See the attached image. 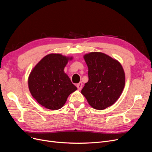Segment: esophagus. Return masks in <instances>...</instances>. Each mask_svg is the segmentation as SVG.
Here are the masks:
<instances>
[{"label":"esophagus","instance_id":"esophagus-1","mask_svg":"<svg viewBox=\"0 0 152 152\" xmlns=\"http://www.w3.org/2000/svg\"><path fill=\"white\" fill-rule=\"evenodd\" d=\"M76 86H77V89H78L79 91H80V90H81L82 87H83V84H82V83L81 82V83H78Z\"/></svg>","mask_w":152,"mask_h":152}]
</instances>
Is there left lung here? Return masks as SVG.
<instances>
[{
	"mask_svg": "<svg viewBox=\"0 0 152 152\" xmlns=\"http://www.w3.org/2000/svg\"><path fill=\"white\" fill-rule=\"evenodd\" d=\"M84 58L88 67L89 81L81 93L92 107L105 109L116 102L123 91V68L117 60L101 52H91Z\"/></svg>",
	"mask_w": 152,
	"mask_h": 152,
	"instance_id": "obj_1",
	"label": "left lung"
}]
</instances>
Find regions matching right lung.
<instances>
[{
    "instance_id": "right-lung-1",
    "label": "right lung",
    "mask_w": 152,
    "mask_h": 152,
    "mask_svg": "<svg viewBox=\"0 0 152 152\" xmlns=\"http://www.w3.org/2000/svg\"><path fill=\"white\" fill-rule=\"evenodd\" d=\"M68 60L61 54L47 55L31 72L28 78L29 91L39 104L46 108H61L69 95L77 89L64 73Z\"/></svg>"
}]
</instances>
